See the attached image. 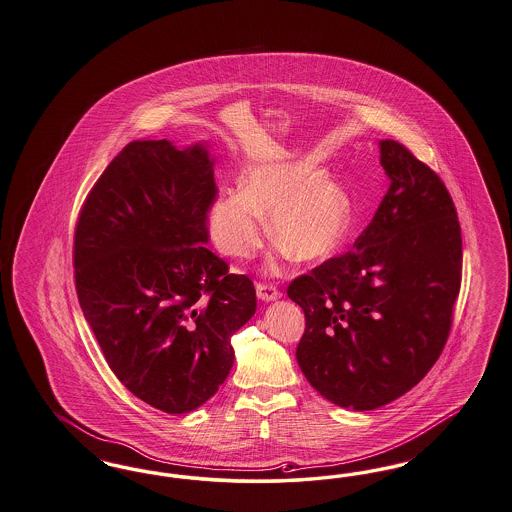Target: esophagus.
<instances>
[{
    "label": "esophagus",
    "instance_id": "obj_1",
    "mask_svg": "<svg viewBox=\"0 0 512 512\" xmlns=\"http://www.w3.org/2000/svg\"><path fill=\"white\" fill-rule=\"evenodd\" d=\"M257 297L263 301H276L282 297L280 289L272 284H265V282H257Z\"/></svg>",
    "mask_w": 512,
    "mask_h": 512
}]
</instances>
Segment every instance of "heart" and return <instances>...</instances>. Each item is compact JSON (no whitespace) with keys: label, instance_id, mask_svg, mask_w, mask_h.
Masks as SVG:
<instances>
[{"label":"heart","instance_id":"heart-1","mask_svg":"<svg viewBox=\"0 0 512 512\" xmlns=\"http://www.w3.org/2000/svg\"><path fill=\"white\" fill-rule=\"evenodd\" d=\"M310 160L249 167L240 190L221 192L207 209V232L215 247L232 259H247L270 236L282 253L301 263L328 259L347 238L352 209L347 190L331 177H318Z\"/></svg>","mask_w":512,"mask_h":512}]
</instances>
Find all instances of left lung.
<instances>
[{
    "mask_svg": "<svg viewBox=\"0 0 512 512\" xmlns=\"http://www.w3.org/2000/svg\"><path fill=\"white\" fill-rule=\"evenodd\" d=\"M389 190L350 251L287 286L305 312L297 362L329 402L366 411L413 389L446 347L463 240L444 181L381 141Z\"/></svg>",
    "mask_w": 512,
    "mask_h": 512,
    "instance_id": "obj_1",
    "label": "left lung"
}]
</instances>
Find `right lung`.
Listing matches in <instances>:
<instances>
[{
  "mask_svg": "<svg viewBox=\"0 0 512 512\" xmlns=\"http://www.w3.org/2000/svg\"><path fill=\"white\" fill-rule=\"evenodd\" d=\"M217 196L204 146L133 141L89 190L74 230V282L108 368L152 408L202 406L234 364L255 286L204 246Z\"/></svg>",
  "mask_w": 512,
  "mask_h": 512,
  "instance_id": "1",
  "label": "right lung"
}]
</instances>
